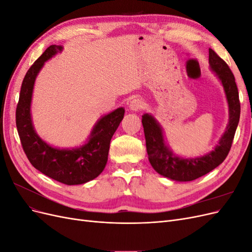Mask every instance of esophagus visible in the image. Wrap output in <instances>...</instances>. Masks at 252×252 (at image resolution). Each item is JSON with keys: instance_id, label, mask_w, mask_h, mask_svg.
<instances>
[{"instance_id": "34e87169", "label": "esophagus", "mask_w": 252, "mask_h": 252, "mask_svg": "<svg viewBox=\"0 0 252 252\" xmlns=\"http://www.w3.org/2000/svg\"><path fill=\"white\" fill-rule=\"evenodd\" d=\"M145 106H146V103H145L140 97H134L130 101V103H129V108L133 111L144 109Z\"/></svg>"}]
</instances>
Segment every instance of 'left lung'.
Returning <instances> with one entry per match:
<instances>
[{
	"label": "left lung",
	"instance_id": "left-lung-1",
	"mask_svg": "<svg viewBox=\"0 0 252 252\" xmlns=\"http://www.w3.org/2000/svg\"><path fill=\"white\" fill-rule=\"evenodd\" d=\"M209 64L223 84L229 105V124L215 150L207 156L196 158L175 157L165 145L162 129L156 120L149 114L142 117L149 162L155 170L163 177L180 182L193 181L222 164L229 154L241 113L238 86L229 66L212 49H209Z\"/></svg>",
	"mask_w": 252,
	"mask_h": 252
}]
</instances>
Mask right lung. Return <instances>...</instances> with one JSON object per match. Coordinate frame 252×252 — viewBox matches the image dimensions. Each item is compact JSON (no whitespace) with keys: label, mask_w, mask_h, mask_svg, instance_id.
Returning a JSON list of instances; mask_svg holds the SVG:
<instances>
[{"label":"right lung","mask_w":252,"mask_h":252,"mask_svg":"<svg viewBox=\"0 0 252 252\" xmlns=\"http://www.w3.org/2000/svg\"><path fill=\"white\" fill-rule=\"evenodd\" d=\"M61 50V46L51 45L26 72L17 105L16 124L23 150L35 169L65 185H79L95 179L104 170L111 138L125 110L118 108L103 117L94 126L88 143L81 148L61 150L43 142L35 133L30 118L33 84L45 61Z\"/></svg>","instance_id":"add662e5"}]
</instances>
